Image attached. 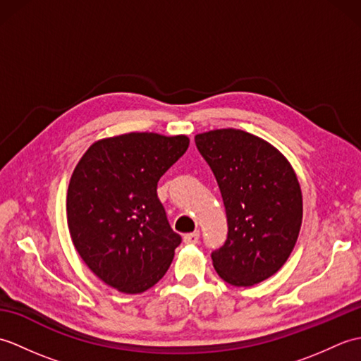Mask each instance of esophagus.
Here are the masks:
<instances>
[{"mask_svg": "<svg viewBox=\"0 0 361 361\" xmlns=\"http://www.w3.org/2000/svg\"><path fill=\"white\" fill-rule=\"evenodd\" d=\"M198 239H200V231H194V233H189L185 235L186 243H197Z\"/></svg>", "mask_w": 361, "mask_h": 361, "instance_id": "34e87169", "label": "esophagus"}]
</instances>
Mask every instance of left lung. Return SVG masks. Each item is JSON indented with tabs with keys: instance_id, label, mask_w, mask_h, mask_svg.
<instances>
[{
	"instance_id": "8db88e82",
	"label": "left lung",
	"mask_w": 361,
	"mask_h": 361,
	"mask_svg": "<svg viewBox=\"0 0 361 361\" xmlns=\"http://www.w3.org/2000/svg\"><path fill=\"white\" fill-rule=\"evenodd\" d=\"M224 198L228 235L211 252L219 276L237 287L286 264L302 221V195L288 161L271 144L235 128L195 136Z\"/></svg>"
}]
</instances>
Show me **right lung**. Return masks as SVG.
<instances>
[{
  "mask_svg": "<svg viewBox=\"0 0 361 361\" xmlns=\"http://www.w3.org/2000/svg\"><path fill=\"white\" fill-rule=\"evenodd\" d=\"M189 147L186 136L127 133L94 142L68 188L75 250L99 279L142 293L163 278L181 243L159 202L158 181Z\"/></svg>",
  "mask_w": 361,
  "mask_h": 361,
  "instance_id": "right-lung-1",
  "label": "right lung"
}]
</instances>
